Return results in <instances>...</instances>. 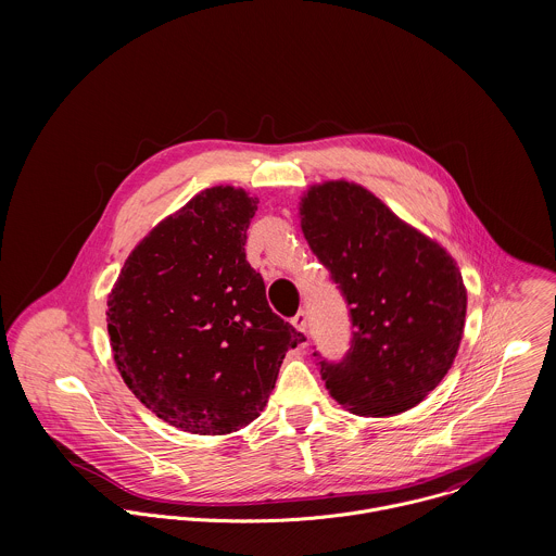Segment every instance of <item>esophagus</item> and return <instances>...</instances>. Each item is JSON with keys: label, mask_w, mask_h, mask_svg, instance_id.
<instances>
[{"label": "esophagus", "mask_w": 556, "mask_h": 556, "mask_svg": "<svg viewBox=\"0 0 556 556\" xmlns=\"http://www.w3.org/2000/svg\"><path fill=\"white\" fill-rule=\"evenodd\" d=\"M291 325H293L298 331L306 333V329H308V315H306L304 311H300L295 317L291 318Z\"/></svg>", "instance_id": "34e87169"}]
</instances>
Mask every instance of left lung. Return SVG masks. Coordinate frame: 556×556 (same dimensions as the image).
<instances>
[{
  "instance_id": "8db88e82",
  "label": "left lung",
  "mask_w": 556,
  "mask_h": 556,
  "mask_svg": "<svg viewBox=\"0 0 556 556\" xmlns=\"http://www.w3.org/2000/svg\"><path fill=\"white\" fill-rule=\"evenodd\" d=\"M300 220L355 327L340 364L318 362L325 388L364 417L413 408L443 381L465 333L467 287L456 261L346 179L311 186Z\"/></svg>"
}]
</instances>
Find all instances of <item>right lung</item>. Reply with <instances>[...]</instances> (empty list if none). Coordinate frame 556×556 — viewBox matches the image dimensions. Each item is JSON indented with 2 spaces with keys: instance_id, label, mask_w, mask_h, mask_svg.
I'll return each instance as SVG.
<instances>
[{
  "instance_id": "right-lung-1",
  "label": "right lung",
  "mask_w": 556,
  "mask_h": 556,
  "mask_svg": "<svg viewBox=\"0 0 556 556\" xmlns=\"http://www.w3.org/2000/svg\"><path fill=\"white\" fill-rule=\"evenodd\" d=\"M258 199L214 186L128 254L106 329L115 366L152 413L192 434H231L267 404L289 349L304 342L274 315L245 231Z\"/></svg>"
}]
</instances>
